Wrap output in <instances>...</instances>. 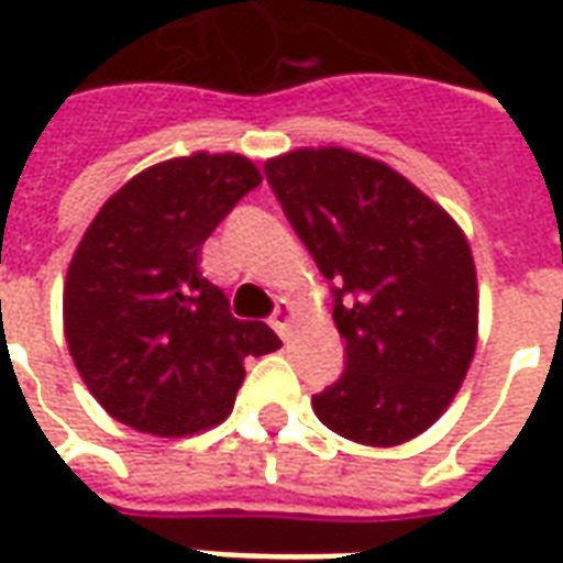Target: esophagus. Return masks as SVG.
<instances>
[{
    "mask_svg": "<svg viewBox=\"0 0 563 563\" xmlns=\"http://www.w3.org/2000/svg\"><path fill=\"white\" fill-rule=\"evenodd\" d=\"M290 321H294V309H290L288 302L282 300L278 306H275V312H273V318H269V324H273V330L278 333V336L288 339Z\"/></svg>",
    "mask_w": 563,
    "mask_h": 563,
    "instance_id": "1",
    "label": "esophagus"
}]
</instances>
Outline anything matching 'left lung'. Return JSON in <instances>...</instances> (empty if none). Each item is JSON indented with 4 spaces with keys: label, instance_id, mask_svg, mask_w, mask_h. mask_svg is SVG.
Returning a JSON list of instances; mask_svg holds the SVG:
<instances>
[{
    "label": "left lung",
    "instance_id": "obj_1",
    "mask_svg": "<svg viewBox=\"0 0 563 563\" xmlns=\"http://www.w3.org/2000/svg\"><path fill=\"white\" fill-rule=\"evenodd\" d=\"M263 169L333 282L345 339V369L314 394V416L361 445L424 433L476 352L479 290L464 230L400 173L349 147H300Z\"/></svg>",
    "mask_w": 563,
    "mask_h": 563
}]
</instances>
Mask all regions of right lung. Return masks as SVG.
Returning a JSON list of instances; mask_svg holds the SVG:
<instances>
[{
	"label": "right lung",
	"mask_w": 563,
	"mask_h": 563,
	"mask_svg": "<svg viewBox=\"0 0 563 563\" xmlns=\"http://www.w3.org/2000/svg\"><path fill=\"white\" fill-rule=\"evenodd\" d=\"M261 181L242 154L197 151L130 178L87 227L63 327L84 385L121 424L154 437L221 424L242 361L282 345L263 321L233 318L199 273L202 242Z\"/></svg>",
	"instance_id": "1"
}]
</instances>
